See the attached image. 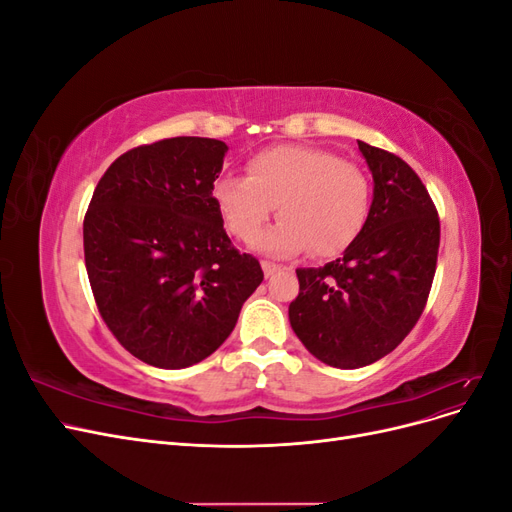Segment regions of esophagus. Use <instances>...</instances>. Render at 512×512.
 Returning a JSON list of instances; mask_svg holds the SVG:
<instances>
[{"mask_svg": "<svg viewBox=\"0 0 512 512\" xmlns=\"http://www.w3.org/2000/svg\"><path fill=\"white\" fill-rule=\"evenodd\" d=\"M262 271H265V275H267V277H271L273 273L280 271V267H277L275 262H267V260H262Z\"/></svg>", "mask_w": 512, "mask_h": 512, "instance_id": "esophagus-1", "label": "esophagus"}]
</instances>
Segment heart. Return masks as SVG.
Returning a JSON list of instances; mask_svg holds the SVG:
<instances>
[{
    "instance_id": "1",
    "label": "heart",
    "mask_w": 512,
    "mask_h": 512,
    "mask_svg": "<svg viewBox=\"0 0 512 512\" xmlns=\"http://www.w3.org/2000/svg\"><path fill=\"white\" fill-rule=\"evenodd\" d=\"M213 203L232 237L252 243L277 205V222L256 241L275 256L331 258L356 241L367 222L371 190L363 170L333 151L277 145L247 160L245 177L224 175L213 183Z\"/></svg>"
}]
</instances>
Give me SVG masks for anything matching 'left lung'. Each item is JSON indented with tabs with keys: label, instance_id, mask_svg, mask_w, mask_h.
Masks as SVG:
<instances>
[{
	"label": "left lung",
	"instance_id": "left-lung-1",
	"mask_svg": "<svg viewBox=\"0 0 512 512\" xmlns=\"http://www.w3.org/2000/svg\"><path fill=\"white\" fill-rule=\"evenodd\" d=\"M374 177L367 222L344 256L297 269L290 327L318 361L356 369L393 352L427 303L440 220L423 181L393 153L359 141Z\"/></svg>",
	"mask_w": 512,
	"mask_h": 512
}]
</instances>
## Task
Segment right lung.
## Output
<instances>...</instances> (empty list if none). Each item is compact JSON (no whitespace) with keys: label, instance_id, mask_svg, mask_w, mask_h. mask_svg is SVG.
I'll return each mask as SVG.
<instances>
[{"label":"right lung","instance_id":"1","mask_svg":"<svg viewBox=\"0 0 512 512\" xmlns=\"http://www.w3.org/2000/svg\"><path fill=\"white\" fill-rule=\"evenodd\" d=\"M226 143L177 136L119 156L91 196L85 267L106 327L136 359L196 365L232 333L260 262L232 247L213 203Z\"/></svg>","mask_w":512,"mask_h":512}]
</instances>
